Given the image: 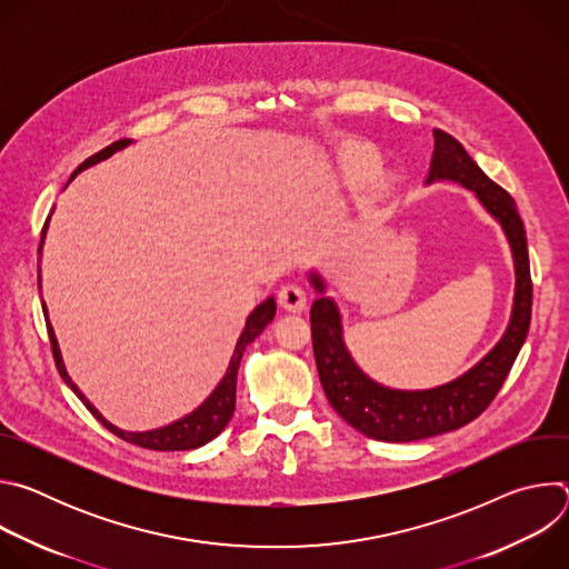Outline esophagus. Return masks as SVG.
<instances>
[{
    "mask_svg": "<svg viewBox=\"0 0 569 569\" xmlns=\"http://www.w3.org/2000/svg\"><path fill=\"white\" fill-rule=\"evenodd\" d=\"M279 303H281V308H286L290 312H301L308 303V292L299 283H286L279 290Z\"/></svg>",
    "mask_w": 569,
    "mask_h": 569,
    "instance_id": "esophagus-1",
    "label": "esophagus"
}]
</instances>
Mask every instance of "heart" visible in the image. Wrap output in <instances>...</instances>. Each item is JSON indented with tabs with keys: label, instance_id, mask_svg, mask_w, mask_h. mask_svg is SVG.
Masks as SVG:
<instances>
[{
	"label": "heart",
	"instance_id": "b5f03b06",
	"mask_svg": "<svg viewBox=\"0 0 569 569\" xmlns=\"http://www.w3.org/2000/svg\"><path fill=\"white\" fill-rule=\"evenodd\" d=\"M380 164V154L371 146H351L342 152V171L351 180H362L371 176Z\"/></svg>",
	"mask_w": 569,
	"mask_h": 569
}]
</instances>
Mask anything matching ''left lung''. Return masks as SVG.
<instances>
[{"label":"left lung","instance_id":"1","mask_svg":"<svg viewBox=\"0 0 569 569\" xmlns=\"http://www.w3.org/2000/svg\"><path fill=\"white\" fill-rule=\"evenodd\" d=\"M452 180L470 189L481 207L505 229L516 266V297L511 321L502 340L472 369L452 382L432 389H389L371 380L353 362L342 340L340 310L331 297H323V281L310 272L319 299L310 308L312 351L319 380L333 410L358 432L376 441H419L459 430L475 421L505 385L531 323V272L522 218L513 198L475 164L466 148L443 130H435V152L428 184Z\"/></svg>","mask_w":569,"mask_h":569}]
</instances>
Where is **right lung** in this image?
<instances>
[{"label": "right lung", "instance_id": "right-lung-1", "mask_svg": "<svg viewBox=\"0 0 569 569\" xmlns=\"http://www.w3.org/2000/svg\"><path fill=\"white\" fill-rule=\"evenodd\" d=\"M130 143V139H119L114 143H110L108 148L99 150L97 154L88 157L83 164H80L73 176L69 178V182L80 173L86 171L90 167H94L97 161L101 159H108L110 154H114L117 150L126 148ZM67 182V184H69ZM47 224L49 220L44 222V229H42V240H44V231H47ZM42 240H40V248H42ZM44 315H47V308H42ZM274 312H277V301L274 297H268L263 303H259L252 315L248 317L246 321V329H242L238 342H236V349H233V356L229 360V367L222 376V380L218 382V387L211 391V396L200 405L198 410H193L191 415H187L184 419L171 423V426H164V428H157V430H148V432H126V430H119L117 426H112L110 421H106L99 410L94 408V405L78 391V387L71 382V378L67 376L64 371V365H62V358H60V349H58V340L53 336V329L49 323V317L47 319V331H49V340H51V351H53V360H56V367L60 371V376L64 378V382L71 387V391L86 402V408L103 423V428H108L112 435H117L119 439L128 441V443H134L139 448H148V450H164V452H171V450H193V448H200L204 443H209L211 439H216L224 426L229 423L231 415H233V408H236V376H238V367H240V358H242V351L248 349V345H252L261 331L268 327V323L274 319Z\"/></svg>", "mask_w": 569, "mask_h": 569}]
</instances>
